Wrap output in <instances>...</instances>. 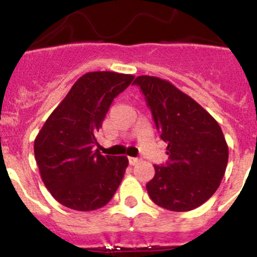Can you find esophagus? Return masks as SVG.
<instances>
[{
    "mask_svg": "<svg viewBox=\"0 0 257 257\" xmlns=\"http://www.w3.org/2000/svg\"><path fill=\"white\" fill-rule=\"evenodd\" d=\"M140 162V158H136V157H128V163L131 166H135Z\"/></svg>",
    "mask_w": 257,
    "mask_h": 257,
    "instance_id": "esophagus-1",
    "label": "esophagus"
}]
</instances>
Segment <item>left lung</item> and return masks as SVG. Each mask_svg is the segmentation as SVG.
I'll return each instance as SVG.
<instances>
[{
	"mask_svg": "<svg viewBox=\"0 0 257 257\" xmlns=\"http://www.w3.org/2000/svg\"><path fill=\"white\" fill-rule=\"evenodd\" d=\"M144 94L169 162L154 165L147 184L156 205L176 212L203 205L216 192L228 165V144L215 118L196 100L166 79L139 76L134 81Z\"/></svg>",
	"mask_w": 257,
	"mask_h": 257,
	"instance_id": "8db88e82",
	"label": "left lung"
}]
</instances>
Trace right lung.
Listing matches in <instances>:
<instances>
[{
    "label": "right lung",
    "mask_w": 257,
    "mask_h": 257,
    "mask_svg": "<svg viewBox=\"0 0 257 257\" xmlns=\"http://www.w3.org/2000/svg\"><path fill=\"white\" fill-rule=\"evenodd\" d=\"M133 74L88 72L79 77L50 114L35 140L41 178L51 196L77 211L103 207L114 196L127 157L92 151L113 99L133 82Z\"/></svg>",
    "instance_id": "add662e5"
}]
</instances>
